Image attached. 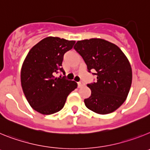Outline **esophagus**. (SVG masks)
Masks as SVG:
<instances>
[{"label":"esophagus","mask_w":150,"mask_h":150,"mask_svg":"<svg viewBox=\"0 0 150 150\" xmlns=\"http://www.w3.org/2000/svg\"><path fill=\"white\" fill-rule=\"evenodd\" d=\"M84 86H85V83H83V81H80L78 83V87H79V88H81V87Z\"/></svg>","instance_id":"esophagus-1"}]
</instances>
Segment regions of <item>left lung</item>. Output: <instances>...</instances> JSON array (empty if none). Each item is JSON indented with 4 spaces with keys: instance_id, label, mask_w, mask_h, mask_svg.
Masks as SVG:
<instances>
[{
    "instance_id": "left-lung-1",
    "label": "left lung",
    "mask_w": 150,
    "mask_h": 150,
    "mask_svg": "<svg viewBox=\"0 0 150 150\" xmlns=\"http://www.w3.org/2000/svg\"><path fill=\"white\" fill-rule=\"evenodd\" d=\"M74 48L88 72L96 71L97 82L87 85L91 93L85 105L98 114L114 112L126 100L132 86V70L127 57L114 43L100 38L79 40Z\"/></svg>"
}]
</instances>
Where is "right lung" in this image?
Wrapping results in <instances>:
<instances>
[{"mask_svg":"<svg viewBox=\"0 0 150 150\" xmlns=\"http://www.w3.org/2000/svg\"><path fill=\"white\" fill-rule=\"evenodd\" d=\"M75 41L48 37L28 52L21 69V84L30 106L43 115L59 112L77 83L64 77H55L61 71L63 57Z\"/></svg>","mask_w":150,"mask_h":150,"instance_id":"add662e5","label":"right lung"}]
</instances>
